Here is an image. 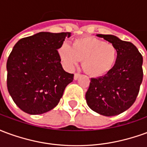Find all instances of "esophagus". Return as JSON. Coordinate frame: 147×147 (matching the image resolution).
I'll use <instances>...</instances> for the list:
<instances>
[{"mask_svg":"<svg viewBox=\"0 0 147 147\" xmlns=\"http://www.w3.org/2000/svg\"><path fill=\"white\" fill-rule=\"evenodd\" d=\"M80 77V74H78V73H76L75 75H74V80H77Z\"/></svg>","mask_w":147,"mask_h":147,"instance_id":"1","label":"esophagus"}]
</instances>
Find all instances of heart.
I'll use <instances>...</instances> for the list:
<instances>
[{"mask_svg": "<svg viewBox=\"0 0 147 147\" xmlns=\"http://www.w3.org/2000/svg\"><path fill=\"white\" fill-rule=\"evenodd\" d=\"M61 61L67 68L82 61V67L91 77L102 76L113 67L118 57L117 47L95 37L86 36L74 40L71 46L63 44L58 49Z\"/></svg>", "mask_w": 147, "mask_h": 147, "instance_id": "b5f03b06", "label": "heart"}]
</instances>
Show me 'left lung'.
Wrapping results in <instances>:
<instances>
[{
	"label": "left lung",
	"mask_w": 147,
	"mask_h": 147,
	"mask_svg": "<svg viewBox=\"0 0 147 147\" xmlns=\"http://www.w3.org/2000/svg\"><path fill=\"white\" fill-rule=\"evenodd\" d=\"M113 44L118 57L113 67L103 76L92 78L86 93L87 105L105 117L122 113L133 105L142 83V57L131 42L113 34H96Z\"/></svg>",
	"instance_id": "left-lung-1"
}]
</instances>
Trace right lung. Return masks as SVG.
<instances>
[{
  "label": "right lung",
  "mask_w": 147,
  "mask_h": 147,
  "mask_svg": "<svg viewBox=\"0 0 147 147\" xmlns=\"http://www.w3.org/2000/svg\"><path fill=\"white\" fill-rule=\"evenodd\" d=\"M70 32H39L19 40L7 61V87L21 110L30 115L55 108L74 75L66 72L57 49Z\"/></svg>",
  "instance_id": "obj_1"
}]
</instances>
